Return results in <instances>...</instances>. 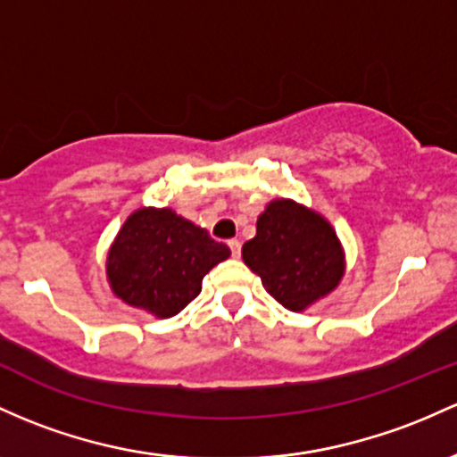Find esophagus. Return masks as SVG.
Listing matches in <instances>:
<instances>
[{
    "instance_id": "1",
    "label": "esophagus",
    "mask_w": 457,
    "mask_h": 457,
    "mask_svg": "<svg viewBox=\"0 0 457 457\" xmlns=\"http://www.w3.org/2000/svg\"><path fill=\"white\" fill-rule=\"evenodd\" d=\"M228 245H229V252H232L234 258H238V255H240V240L234 238V240H229Z\"/></svg>"
}]
</instances>
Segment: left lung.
<instances>
[{
    "mask_svg": "<svg viewBox=\"0 0 457 457\" xmlns=\"http://www.w3.org/2000/svg\"><path fill=\"white\" fill-rule=\"evenodd\" d=\"M243 260L267 293L290 312H302L338 286L345 252L334 228L293 199H273L243 245Z\"/></svg>",
    "mask_w": 457,
    "mask_h": 457,
    "instance_id": "8db88e82",
    "label": "left lung"
}]
</instances>
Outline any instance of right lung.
Returning a JSON list of instances; mask_svg holds the SVG:
<instances>
[{"label": "right lung", "instance_id": "right-lung-1", "mask_svg": "<svg viewBox=\"0 0 457 457\" xmlns=\"http://www.w3.org/2000/svg\"><path fill=\"white\" fill-rule=\"evenodd\" d=\"M228 258V245L171 208H140L119 229L106 273L121 302L169 319L202 293L204 275Z\"/></svg>", "mask_w": 457, "mask_h": 457}]
</instances>
